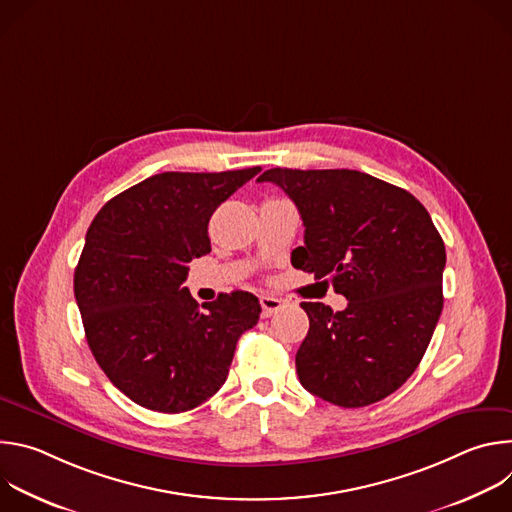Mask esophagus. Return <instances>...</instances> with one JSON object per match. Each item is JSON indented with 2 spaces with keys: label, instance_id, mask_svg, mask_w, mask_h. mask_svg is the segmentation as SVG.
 <instances>
[{
  "label": "esophagus",
  "instance_id": "34e87169",
  "mask_svg": "<svg viewBox=\"0 0 512 512\" xmlns=\"http://www.w3.org/2000/svg\"><path fill=\"white\" fill-rule=\"evenodd\" d=\"M261 308H263L261 316H263V318H269V316H273L275 312H279V310L283 308V302H281V300H277V298L263 296V298H261Z\"/></svg>",
  "mask_w": 512,
  "mask_h": 512
}]
</instances>
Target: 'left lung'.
Listing matches in <instances>:
<instances>
[{
	"label": "left lung",
	"mask_w": 512,
	"mask_h": 512,
	"mask_svg": "<svg viewBox=\"0 0 512 512\" xmlns=\"http://www.w3.org/2000/svg\"><path fill=\"white\" fill-rule=\"evenodd\" d=\"M300 210L304 245L291 265L332 283L342 312L302 302L310 330L296 354L312 395L364 407L395 393L417 369L444 308L446 247L425 206L407 190L356 170L273 168Z\"/></svg>",
	"instance_id": "left-lung-1"
}]
</instances>
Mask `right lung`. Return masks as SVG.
I'll return each instance as SVG.
<instances>
[{
	"label": "right lung",
	"instance_id": "obj_1",
	"mask_svg": "<svg viewBox=\"0 0 512 512\" xmlns=\"http://www.w3.org/2000/svg\"><path fill=\"white\" fill-rule=\"evenodd\" d=\"M261 172H164L111 198L93 218L75 269L89 348L137 405L182 413L227 381L239 336L259 320L249 291L196 304L188 263L210 253L216 206Z\"/></svg>",
	"mask_w": 512,
	"mask_h": 512
}]
</instances>
